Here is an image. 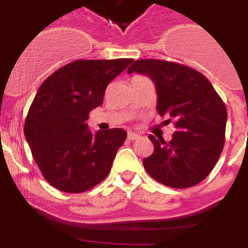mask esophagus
<instances>
[{"label": "esophagus", "instance_id": "1", "mask_svg": "<svg viewBox=\"0 0 248 248\" xmlns=\"http://www.w3.org/2000/svg\"><path fill=\"white\" fill-rule=\"evenodd\" d=\"M138 138H139L138 134L133 133V132H128V134H127V139L132 140V141H133V140H137Z\"/></svg>", "mask_w": 248, "mask_h": 248}]
</instances>
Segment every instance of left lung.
Masks as SVG:
<instances>
[{"instance_id":"left-lung-1","label":"left lung","mask_w":248,"mask_h":248,"mask_svg":"<svg viewBox=\"0 0 248 248\" xmlns=\"http://www.w3.org/2000/svg\"><path fill=\"white\" fill-rule=\"evenodd\" d=\"M151 78L157 111L174 121L170 141L150 134L154 154L142 159L147 174L172 188L202 182L216 166L226 141L227 108L201 72L166 60H137L128 68Z\"/></svg>"}]
</instances>
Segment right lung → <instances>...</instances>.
<instances>
[{"instance_id":"1","label":"right lung","mask_w":248,"mask_h":248,"mask_svg":"<svg viewBox=\"0 0 248 248\" xmlns=\"http://www.w3.org/2000/svg\"><path fill=\"white\" fill-rule=\"evenodd\" d=\"M132 59L77 60L47 77L34 96L24 134L44 179L56 189L81 193L103 181L127 133L92 134L86 120L102 106L107 86Z\"/></svg>"}]
</instances>
